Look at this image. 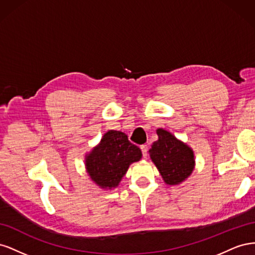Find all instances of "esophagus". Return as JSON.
Wrapping results in <instances>:
<instances>
[{
  "instance_id": "esophagus-1",
  "label": "esophagus",
  "mask_w": 255,
  "mask_h": 255,
  "mask_svg": "<svg viewBox=\"0 0 255 255\" xmlns=\"http://www.w3.org/2000/svg\"><path fill=\"white\" fill-rule=\"evenodd\" d=\"M140 149H141L143 157L145 158V157H146V153H148V148H146L145 144H142V145H140Z\"/></svg>"
}]
</instances>
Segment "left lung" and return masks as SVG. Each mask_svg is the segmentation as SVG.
Segmentation results:
<instances>
[{
    "label": "left lung",
    "mask_w": 255,
    "mask_h": 255,
    "mask_svg": "<svg viewBox=\"0 0 255 255\" xmlns=\"http://www.w3.org/2000/svg\"><path fill=\"white\" fill-rule=\"evenodd\" d=\"M158 139L149 150L150 157L168 185H179L194 171V151L170 132L157 128Z\"/></svg>",
    "instance_id": "8db88e82"
}]
</instances>
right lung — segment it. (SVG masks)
I'll return each instance as SVG.
<instances>
[{"label": "right lung", "instance_id": "1", "mask_svg": "<svg viewBox=\"0 0 255 255\" xmlns=\"http://www.w3.org/2000/svg\"><path fill=\"white\" fill-rule=\"evenodd\" d=\"M142 153L120 130L110 129L85 158L86 170L98 186L103 189L117 187L129 165L140 160Z\"/></svg>", "mask_w": 255, "mask_h": 255}]
</instances>
